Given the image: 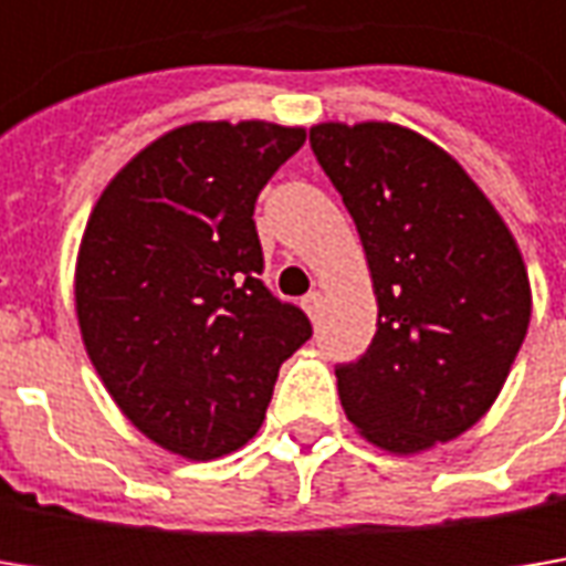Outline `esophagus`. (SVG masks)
Wrapping results in <instances>:
<instances>
[{
	"label": "esophagus",
	"mask_w": 566,
	"mask_h": 566,
	"mask_svg": "<svg viewBox=\"0 0 566 566\" xmlns=\"http://www.w3.org/2000/svg\"><path fill=\"white\" fill-rule=\"evenodd\" d=\"M321 305H324V295L321 293H308L302 298V308H305V315L312 317V321H317V315H321Z\"/></svg>",
	"instance_id": "34e87169"
}]
</instances>
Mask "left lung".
I'll return each instance as SVG.
<instances>
[{
    "label": "left lung",
    "mask_w": 566,
    "mask_h": 566,
    "mask_svg": "<svg viewBox=\"0 0 566 566\" xmlns=\"http://www.w3.org/2000/svg\"><path fill=\"white\" fill-rule=\"evenodd\" d=\"M317 164L359 229L378 331L339 365L346 419L412 457L460 438L497 400L533 290L516 239L444 147L394 122H321Z\"/></svg>",
    "instance_id": "1"
}]
</instances>
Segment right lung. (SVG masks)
<instances>
[{
    "label": "right lung",
    "instance_id": "add662e5",
    "mask_svg": "<svg viewBox=\"0 0 566 566\" xmlns=\"http://www.w3.org/2000/svg\"><path fill=\"white\" fill-rule=\"evenodd\" d=\"M305 144L276 122H191L103 188L75 264L84 349L122 416L169 453L217 460L264 422L280 365L312 337L258 280L254 201Z\"/></svg>",
    "mask_w": 566,
    "mask_h": 566
}]
</instances>
